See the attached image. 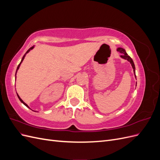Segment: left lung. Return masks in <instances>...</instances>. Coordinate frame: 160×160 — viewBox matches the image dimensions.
Instances as JSON below:
<instances>
[{
    "mask_svg": "<svg viewBox=\"0 0 160 160\" xmlns=\"http://www.w3.org/2000/svg\"><path fill=\"white\" fill-rule=\"evenodd\" d=\"M117 51H119V52H121V53H122V55L120 56L121 57L123 58V59H124L128 60V61L130 62L131 65H132V68H133V73H134V75H135V78H136V75H135V67L134 62H133V61L132 58H131V57L127 54V52H125V50L124 49H123V48L119 47V48H118V49H117ZM136 84H137V82H136Z\"/></svg>",
    "mask_w": 160,
    "mask_h": 160,
    "instance_id": "1",
    "label": "left lung"
}]
</instances>
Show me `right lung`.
I'll list each match as a JSON object with an SVG mask.
<instances>
[{"label":"right lung","instance_id":"1","mask_svg":"<svg viewBox=\"0 0 160 160\" xmlns=\"http://www.w3.org/2000/svg\"><path fill=\"white\" fill-rule=\"evenodd\" d=\"M33 48H34V46H33V47H31V48H30V49H28V51H27L26 52V53H25V55H24V56L22 57V60H21V62H20V64H19V65H18V67H17V71H16V74H17V72L18 69H19V67H20V65H21V62H22L23 59H25V55L27 54V53H28V52H29V51H30L31 50H32V49H33ZM17 96H18V98L19 100H20V101H21V102H22V103H23L24 105H25V106H27V108H29V109H30V108H29V107H28V105H27V104H26V103H25V102H24V101H22V99H21V98H20V97H19V96H18V94H17Z\"/></svg>","mask_w":160,"mask_h":160}]
</instances>
